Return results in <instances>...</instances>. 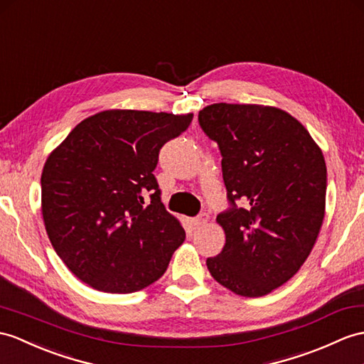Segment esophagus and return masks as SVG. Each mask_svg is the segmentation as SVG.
Here are the masks:
<instances>
[{
    "mask_svg": "<svg viewBox=\"0 0 364 364\" xmlns=\"http://www.w3.org/2000/svg\"><path fill=\"white\" fill-rule=\"evenodd\" d=\"M208 220H210V216L207 215V213H200L196 219H193V225L199 228V227H203L205 224H208Z\"/></svg>",
    "mask_w": 364,
    "mask_h": 364,
    "instance_id": "34e87169",
    "label": "esophagus"
}]
</instances>
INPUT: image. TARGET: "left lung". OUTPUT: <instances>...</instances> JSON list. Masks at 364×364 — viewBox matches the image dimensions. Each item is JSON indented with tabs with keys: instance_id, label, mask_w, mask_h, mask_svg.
<instances>
[{
	"instance_id": "1",
	"label": "left lung",
	"mask_w": 364,
	"mask_h": 364,
	"mask_svg": "<svg viewBox=\"0 0 364 364\" xmlns=\"http://www.w3.org/2000/svg\"><path fill=\"white\" fill-rule=\"evenodd\" d=\"M199 125L219 146L230 202L216 218L225 245L207 267L236 295H267L301 269L320 233L324 156L295 117L273 106L215 103L199 111Z\"/></svg>"
}]
</instances>
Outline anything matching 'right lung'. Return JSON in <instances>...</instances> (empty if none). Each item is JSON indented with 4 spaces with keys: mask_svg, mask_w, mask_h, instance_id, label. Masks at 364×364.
<instances>
[{
    "mask_svg": "<svg viewBox=\"0 0 364 364\" xmlns=\"http://www.w3.org/2000/svg\"><path fill=\"white\" fill-rule=\"evenodd\" d=\"M191 120L193 114L102 111L48 157L44 227L61 261L87 286L132 294L165 273L185 230L165 210L153 171L161 148Z\"/></svg>",
    "mask_w": 364,
    "mask_h": 364,
    "instance_id": "add662e5",
    "label": "right lung"
}]
</instances>
